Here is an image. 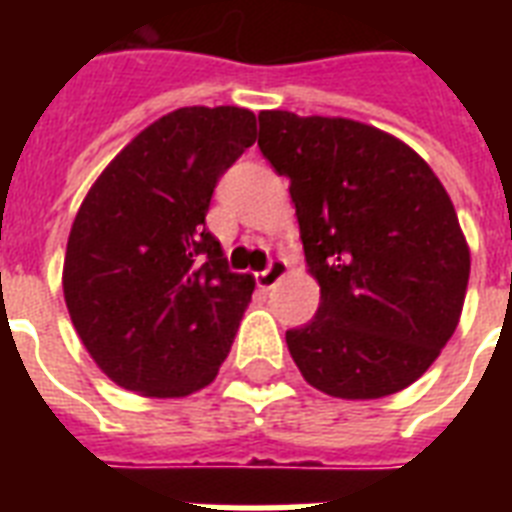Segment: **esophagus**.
<instances>
[{
    "label": "esophagus",
    "mask_w": 512,
    "mask_h": 512,
    "mask_svg": "<svg viewBox=\"0 0 512 512\" xmlns=\"http://www.w3.org/2000/svg\"><path fill=\"white\" fill-rule=\"evenodd\" d=\"M287 273H289L287 260H284V257H276V260H271V265H268L265 271L257 273V287L273 289L281 279H284V276H287Z\"/></svg>",
    "instance_id": "1"
}]
</instances>
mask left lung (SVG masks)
I'll return each instance as SVG.
<instances>
[{"instance_id": "left-lung-1", "label": "left lung", "mask_w": 512, "mask_h": 512, "mask_svg": "<svg viewBox=\"0 0 512 512\" xmlns=\"http://www.w3.org/2000/svg\"><path fill=\"white\" fill-rule=\"evenodd\" d=\"M257 146L289 180L319 311L289 329L308 385L366 401L409 388L460 324L470 249L449 193L404 140L342 116L263 111Z\"/></svg>"}]
</instances>
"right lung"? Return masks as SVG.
Masks as SVG:
<instances>
[{"instance_id": "1", "label": "right lung", "mask_w": 512, "mask_h": 512, "mask_svg": "<svg viewBox=\"0 0 512 512\" xmlns=\"http://www.w3.org/2000/svg\"><path fill=\"white\" fill-rule=\"evenodd\" d=\"M255 138L247 108H177L135 135L84 196L63 297L119 388L183 398L220 372L255 279L228 271L204 217L217 177Z\"/></svg>"}]
</instances>
